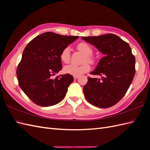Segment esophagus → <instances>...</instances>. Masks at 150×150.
Masks as SVG:
<instances>
[{
    "label": "esophagus",
    "mask_w": 150,
    "mask_h": 150,
    "mask_svg": "<svg viewBox=\"0 0 150 150\" xmlns=\"http://www.w3.org/2000/svg\"><path fill=\"white\" fill-rule=\"evenodd\" d=\"M79 78V76H74V79H77Z\"/></svg>",
    "instance_id": "1"
}]
</instances>
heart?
Returning a JSON list of instances; mask_svg holds the SVG:
<instances>
[{
    "label": "heart",
    "instance_id": "obj_1",
    "mask_svg": "<svg viewBox=\"0 0 150 150\" xmlns=\"http://www.w3.org/2000/svg\"><path fill=\"white\" fill-rule=\"evenodd\" d=\"M77 49L79 51L81 52L85 55L84 58V62L88 61L90 63H94L95 59L92 56L93 50L92 47L89 44L86 42H80L77 46ZM61 60L64 63H68L70 61L71 52L70 48L66 47L62 50L60 54ZM90 70V65L88 62H84L80 66H76L73 64H70L64 67V72L66 74H70L73 76H79Z\"/></svg>",
    "mask_w": 150,
    "mask_h": 150
}]
</instances>
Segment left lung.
Instances as JSON below:
<instances>
[{"mask_svg": "<svg viewBox=\"0 0 150 150\" xmlns=\"http://www.w3.org/2000/svg\"><path fill=\"white\" fill-rule=\"evenodd\" d=\"M81 38L104 55L91 72L101 78L89 77L84 86L86 100L101 108L115 105L125 96L135 74V57L129 45L112 34Z\"/></svg>", "mask_w": 150, "mask_h": 150, "instance_id": "8db88e82", "label": "left lung"}]
</instances>
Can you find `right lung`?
<instances>
[{"label": "right lung", "instance_id": "obj_1", "mask_svg": "<svg viewBox=\"0 0 150 150\" xmlns=\"http://www.w3.org/2000/svg\"><path fill=\"white\" fill-rule=\"evenodd\" d=\"M78 38L47 32L27 45L16 73L21 88L35 104L51 106L65 97L73 77L68 74L55 79L52 76L62 69L60 54L62 50Z\"/></svg>", "mask_w": 150, "mask_h": 150}]
</instances>
